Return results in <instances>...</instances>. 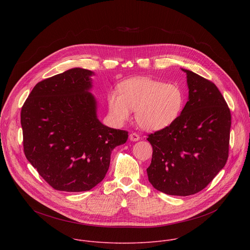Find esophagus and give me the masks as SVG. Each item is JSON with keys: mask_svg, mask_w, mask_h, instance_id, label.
I'll use <instances>...</instances> for the list:
<instances>
[{"mask_svg": "<svg viewBox=\"0 0 250 250\" xmlns=\"http://www.w3.org/2000/svg\"><path fill=\"white\" fill-rule=\"evenodd\" d=\"M129 139L131 141H137V140L140 139V136H139V134H137L135 132H132V133L129 134Z\"/></svg>", "mask_w": 250, "mask_h": 250, "instance_id": "34e87169", "label": "esophagus"}]
</instances>
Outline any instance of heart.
<instances>
[{"instance_id":"heart-1","label":"heart","mask_w":250,"mask_h":250,"mask_svg":"<svg viewBox=\"0 0 250 250\" xmlns=\"http://www.w3.org/2000/svg\"><path fill=\"white\" fill-rule=\"evenodd\" d=\"M119 92L108 96L109 110L115 121L129 120L133 111L137 125L149 131L174 124L185 104V93L180 85L150 78L126 80L120 85Z\"/></svg>"}]
</instances>
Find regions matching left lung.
<instances>
[{"mask_svg":"<svg viewBox=\"0 0 250 250\" xmlns=\"http://www.w3.org/2000/svg\"><path fill=\"white\" fill-rule=\"evenodd\" d=\"M187 73L189 101L171 125L149 133L152 186L167 195L190 196L205 189L229 157L231 115L211 81Z\"/></svg>","mask_w":250,"mask_h":250,"instance_id":"left-lung-1","label":"left lung"}]
</instances>
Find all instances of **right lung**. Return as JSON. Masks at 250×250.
<instances>
[{"instance_id":"obj_1","label":"right lung","mask_w":250,"mask_h":250,"mask_svg":"<svg viewBox=\"0 0 250 250\" xmlns=\"http://www.w3.org/2000/svg\"><path fill=\"white\" fill-rule=\"evenodd\" d=\"M92 71L73 68L34 86L21 111L23 152L53 189L89 191L106 174L112 150L128 131L104 125L96 115Z\"/></svg>"}]
</instances>
